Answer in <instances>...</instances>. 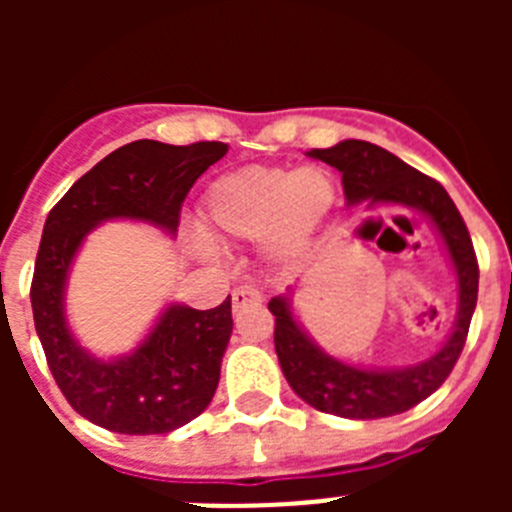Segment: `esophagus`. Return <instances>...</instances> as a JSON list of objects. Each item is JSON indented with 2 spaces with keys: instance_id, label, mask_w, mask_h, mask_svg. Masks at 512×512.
<instances>
[{
  "instance_id": "1",
  "label": "esophagus",
  "mask_w": 512,
  "mask_h": 512,
  "mask_svg": "<svg viewBox=\"0 0 512 512\" xmlns=\"http://www.w3.org/2000/svg\"><path fill=\"white\" fill-rule=\"evenodd\" d=\"M261 302H264V295L256 287H238L233 292V310H241V307L248 305H261Z\"/></svg>"
}]
</instances>
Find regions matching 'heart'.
I'll list each match as a JSON object with an SVG mask.
<instances>
[{
    "mask_svg": "<svg viewBox=\"0 0 512 512\" xmlns=\"http://www.w3.org/2000/svg\"><path fill=\"white\" fill-rule=\"evenodd\" d=\"M336 200L323 166H243L220 176L202 200V233L212 243L259 241L277 264L300 259Z\"/></svg>",
    "mask_w": 512,
    "mask_h": 512,
    "instance_id": "1",
    "label": "heart"
}]
</instances>
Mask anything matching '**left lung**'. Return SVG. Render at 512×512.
<instances>
[{
    "label": "left lung",
    "mask_w": 512,
    "mask_h": 512,
    "mask_svg": "<svg viewBox=\"0 0 512 512\" xmlns=\"http://www.w3.org/2000/svg\"><path fill=\"white\" fill-rule=\"evenodd\" d=\"M341 171L346 207H405L420 212L431 223L449 256L456 277V318L446 341L428 359L408 366H361L330 356L297 320L295 292L271 297L269 310L277 320L274 348L289 387L300 400L320 413L351 420H377L405 413L433 395L449 377L467 341L469 323L477 307L479 269L472 238L449 192L431 176L420 174L395 153L366 143L341 140L333 148L307 151Z\"/></svg>",
    "instance_id": "left-lung-1"
}]
</instances>
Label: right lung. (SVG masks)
Here are the masks:
<instances>
[{"label": "right lung", "instance_id": "add662e5", "mask_svg": "<svg viewBox=\"0 0 512 512\" xmlns=\"http://www.w3.org/2000/svg\"><path fill=\"white\" fill-rule=\"evenodd\" d=\"M228 143L169 146L133 140L102 158L51 210L35 259L33 318L51 374L89 423L128 436L171 433L212 402L233 333L230 297L212 310L166 302L143 341L120 356L84 348L66 315L71 266L94 228L133 220L174 238L192 184Z\"/></svg>", "mask_w": 512, "mask_h": 512}]
</instances>
